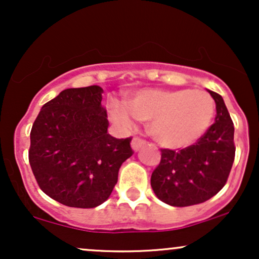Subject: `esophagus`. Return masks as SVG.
I'll return each mask as SVG.
<instances>
[{"instance_id":"1","label":"esophagus","mask_w":259,"mask_h":259,"mask_svg":"<svg viewBox=\"0 0 259 259\" xmlns=\"http://www.w3.org/2000/svg\"><path fill=\"white\" fill-rule=\"evenodd\" d=\"M145 145V141L142 139H140V138H134L133 139V141H132V147H133V150L135 151V152H138V151L140 150V148H141L142 146H144Z\"/></svg>"}]
</instances>
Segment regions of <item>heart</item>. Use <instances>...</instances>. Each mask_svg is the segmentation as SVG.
Here are the masks:
<instances>
[{
  "label": "heart",
  "instance_id": "obj_1",
  "mask_svg": "<svg viewBox=\"0 0 259 259\" xmlns=\"http://www.w3.org/2000/svg\"><path fill=\"white\" fill-rule=\"evenodd\" d=\"M215 103L202 90L142 89L125 103L113 101L112 119L132 127L133 115L150 121V133L162 146L181 148L195 144L212 123Z\"/></svg>",
  "mask_w": 259,
  "mask_h": 259
}]
</instances>
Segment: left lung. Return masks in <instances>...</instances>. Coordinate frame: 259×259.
<instances>
[{
    "instance_id": "obj_1",
    "label": "left lung",
    "mask_w": 259,
    "mask_h": 259,
    "mask_svg": "<svg viewBox=\"0 0 259 259\" xmlns=\"http://www.w3.org/2000/svg\"><path fill=\"white\" fill-rule=\"evenodd\" d=\"M215 102V121L195 145L175 152L162 150L158 167L151 177L157 197L174 207L209 200L227 184L235 158L234 124L224 100L207 90Z\"/></svg>"
}]
</instances>
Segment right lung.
Instances as JSON below:
<instances>
[{
    "instance_id": "right-lung-1",
    "label": "right lung",
    "mask_w": 259,
    "mask_h": 259,
    "mask_svg": "<svg viewBox=\"0 0 259 259\" xmlns=\"http://www.w3.org/2000/svg\"><path fill=\"white\" fill-rule=\"evenodd\" d=\"M102 88L67 89L45 103L32 124L29 163L38 186L59 203L95 208L109 197L132 138L107 133Z\"/></svg>"
}]
</instances>
